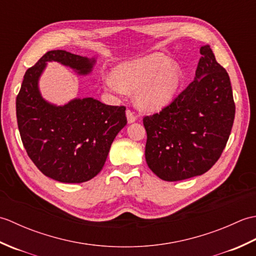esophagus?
Here are the masks:
<instances>
[{
    "label": "esophagus",
    "mask_w": 256,
    "mask_h": 256,
    "mask_svg": "<svg viewBox=\"0 0 256 256\" xmlns=\"http://www.w3.org/2000/svg\"><path fill=\"white\" fill-rule=\"evenodd\" d=\"M126 116H128V123H133L134 121H136V114H135L133 111L131 110H126Z\"/></svg>",
    "instance_id": "obj_1"
}]
</instances>
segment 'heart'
<instances>
[{"label": "heart", "instance_id": "b5f03b06", "mask_svg": "<svg viewBox=\"0 0 256 256\" xmlns=\"http://www.w3.org/2000/svg\"><path fill=\"white\" fill-rule=\"evenodd\" d=\"M182 81V70L170 59L154 54L114 69L108 79V90L138 91V103L144 110H158L175 96Z\"/></svg>", "mask_w": 256, "mask_h": 256}]
</instances>
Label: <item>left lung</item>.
<instances>
[{
	"label": "left lung",
	"instance_id": "left-lung-1",
	"mask_svg": "<svg viewBox=\"0 0 256 256\" xmlns=\"http://www.w3.org/2000/svg\"><path fill=\"white\" fill-rule=\"evenodd\" d=\"M200 54L192 82L162 111L143 118L146 162L166 182L208 172L220 158L234 121L229 74L210 46L201 47Z\"/></svg>",
	"mask_w": 256,
	"mask_h": 256
}]
</instances>
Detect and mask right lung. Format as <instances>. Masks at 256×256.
Returning <instances> with one entry per match:
<instances>
[{
    "instance_id": "obj_1",
    "label": "right lung",
    "mask_w": 256,
    "mask_h": 256,
    "mask_svg": "<svg viewBox=\"0 0 256 256\" xmlns=\"http://www.w3.org/2000/svg\"><path fill=\"white\" fill-rule=\"evenodd\" d=\"M58 62L81 74L94 60L66 50L47 52L26 70L16 96V118L26 153L45 176L60 182L90 180L104 166L113 140L128 123L124 106H106L86 98L64 106L47 103L37 81L46 62Z\"/></svg>"
}]
</instances>
